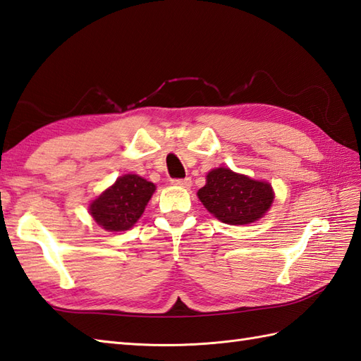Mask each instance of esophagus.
<instances>
[{"label":"esophagus","instance_id":"1","mask_svg":"<svg viewBox=\"0 0 361 361\" xmlns=\"http://www.w3.org/2000/svg\"><path fill=\"white\" fill-rule=\"evenodd\" d=\"M173 185L176 187H182V188H190L191 185V179L190 178H185V179H173L171 180Z\"/></svg>","mask_w":361,"mask_h":361}]
</instances>
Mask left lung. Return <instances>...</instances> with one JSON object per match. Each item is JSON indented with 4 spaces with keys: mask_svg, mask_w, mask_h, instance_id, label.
I'll return each mask as SVG.
<instances>
[{
    "mask_svg": "<svg viewBox=\"0 0 361 361\" xmlns=\"http://www.w3.org/2000/svg\"><path fill=\"white\" fill-rule=\"evenodd\" d=\"M197 197L214 218L230 226H245L269 212L275 195L269 182L221 166L207 174Z\"/></svg>",
    "mask_w": 361,
    "mask_h": 361,
    "instance_id": "left-lung-1",
    "label": "left lung"
}]
</instances>
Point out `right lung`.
Masks as SVG:
<instances>
[{"instance_id": "1", "label": "right lung", "mask_w": 361, "mask_h": 361, "mask_svg": "<svg viewBox=\"0 0 361 361\" xmlns=\"http://www.w3.org/2000/svg\"><path fill=\"white\" fill-rule=\"evenodd\" d=\"M156 185L137 174H125L90 204V213L108 231L130 230L145 212Z\"/></svg>"}]
</instances>
